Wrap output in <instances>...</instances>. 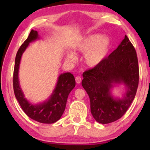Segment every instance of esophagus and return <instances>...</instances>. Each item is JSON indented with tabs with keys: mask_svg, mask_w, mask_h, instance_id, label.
Returning a JSON list of instances; mask_svg holds the SVG:
<instances>
[{
	"mask_svg": "<svg viewBox=\"0 0 150 150\" xmlns=\"http://www.w3.org/2000/svg\"><path fill=\"white\" fill-rule=\"evenodd\" d=\"M75 81H76V83H77V84H79L81 82V78L79 76H77V77H76L75 78Z\"/></svg>",
	"mask_w": 150,
	"mask_h": 150,
	"instance_id": "obj_1",
	"label": "esophagus"
}]
</instances>
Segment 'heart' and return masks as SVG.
I'll list each match as a JSON object with an SVG mask.
<instances>
[{"instance_id": "1", "label": "heart", "mask_w": 150, "mask_h": 150, "mask_svg": "<svg viewBox=\"0 0 150 150\" xmlns=\"http://www.w3.org/2000/svg\"><path fill=\"white\" fill-rule=\"evenodd\" d=\"M110 39L106 35L95 34L88 35L75 45L77 52L84 54V62L89 67H96L105 59L110 47ZM67 59L75 62V55L72 52L67 54Z\"/></svg>"}]
</instances>
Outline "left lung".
I'll use <instances>...</instances> for the list:
<instances>
[{"label": "left lung", "instance_id": "left-lung-1", "mask_svg": "<svg viewBox=\"0 0 150 150\" xmlns=\"http://www.w3.org/2000/svg\"><path fill=\"white\" fill-rule=\"evenodd\" d=\"M83 87L90 98L91 112L95 120L108 124L118 120L135 97L139 83L136 52L125 35L116 49L99 65L83 73ZM116 84H124L126 91L122 98L111 95Z\"/></svg>", "mask_w": 150, "mask_h": 150}]
</instances>
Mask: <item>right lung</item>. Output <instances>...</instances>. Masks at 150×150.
Wrapping results in <instances>:
<instances>
[{
  "mask_svg": "<svg viewBox=\"0 0 150 150\" xmlns=\"http://www.w3.org/2000/svg\"><path fill=\"white\" fill-rule=\"evenodd\" d=\"M38 39L40 37L38 32L32 30L26 41L18 50L13 75L14 92L20 106L28 116L40 123L52 124L59 120L64 112L69 94L75 87V79L71 73H62L58 77L52 95L43 103L34 105L25 98L18 78L20 60L30 43Z\"/></svg>",
  "mask_w": 150,
  "mask_h": 150,
  "instance_id": "add662e5",
  "label": "right lung"
}]
</instances>
